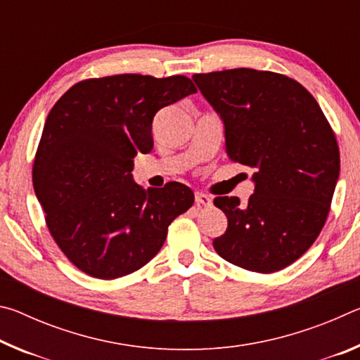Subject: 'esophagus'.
Masks as SVG:
<instances>
[{
  "instance_id": "34e87169",
  "label": "esophagus",
  "mask_w": 360,
  "mask_h": 360,
  "mask_svg": "<svg viewBox=\"0 0 360 360\" xmlns=\"http://www.w3.org/2000/svg\"><path fill=\"white\" fill-rule=\"evenodd\" d=\"M195 203H197V205H203V206H211L212 200H211V197H208V195L197 192V193H195Z\"/></svg>"
}]
</instances>
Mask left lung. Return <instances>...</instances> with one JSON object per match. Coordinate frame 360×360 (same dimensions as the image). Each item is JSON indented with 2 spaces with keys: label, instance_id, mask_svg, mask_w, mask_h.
<instances>
[{
  "label": "left lung",
  "instance_id": "obj_1",
  "mask_svg": "<svg viewBox=\"0 0 360 360\" xmlns=\"http://www.w3.org/2000/svg\"><path fill=\"white\" fill-rule=\"evenodd\" d=\"M192 79L221 114L229 158L254 172L246 203L214 198L229 219L216 252L249 271L283 270L311 248L330 212L340 173L332 127L314 96L279 72L235 68Z\"/></svg>",
  "mask_w": 360,
  "mask_h": 360
}]
</instances>
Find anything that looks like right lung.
<instances>
[{
	"mask_svg": "<svg viewBox=\"0 0 360 360\" xmlns=\"http://www.w3.org/2000/svg\"><path fill=\"white\" fill-rule=\"evenodd\" d=\"M197 94L181 75L84 79L47 115L33 162V187L53 241L85 275L115 279L160 251L168 227L193 205L181 182L143 188L133 158L154 148L157 111Z\"/></svg>",
	"mask_w": 360,
	"mask_h": 360,
	"instance_id": "obj_1",
	"label": "right lung"
}]
</instances>
